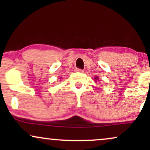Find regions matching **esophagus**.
I'll return each mask as SVG.
<instances>
[{
	"instance_id": "1",
	"label": "esophagus",
	"mask_w": 150,
	"mask_h": 150,
	"mask_svg": "<svg viewBox=\"0 0 150 150\" xmlns=\"http://www.w3.org/2000/svg\"><path fill=\"white\" fill-rule=\"evenodd\" d=\"M75 72H80V73H83V70L82 69H80V68H75Z\"/></svg>"
}]
</instances>
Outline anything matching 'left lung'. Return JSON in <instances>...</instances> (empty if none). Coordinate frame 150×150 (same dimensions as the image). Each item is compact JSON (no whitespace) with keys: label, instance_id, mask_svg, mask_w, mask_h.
Masks as SVG:
<instances>
[{"label":"left lung","instance_id":"1","mask_svg":"<svg viewBox=\"0 0 150 150\" xmlns=\"http://www.w3.org/2000/svg\"><path fill=\"white\" fill-rule=\"evenodd\" d=\"M98 79H99V78H98L97 77H94V80H98Z\"/></svg>","mask_w":150,"mask_h":150}]
</instances>
